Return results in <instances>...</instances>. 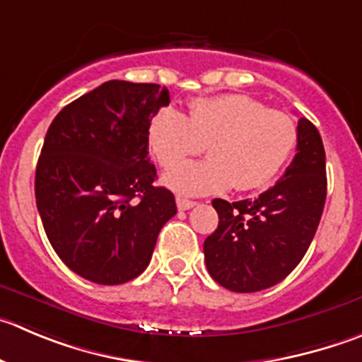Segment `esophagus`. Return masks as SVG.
Masks as SVG:
<instances>
[{
	"instance_id": "obj_1",
	"label": "esophagus",
	"mask_w": 362,
	"mask_h": 362,
	"mask_svg": "<svg viewBox=\"0 0 362 362\" xmlns=\"http://www.w3.org/2000/svg\"><path fill=\"white\" fill-rule=\"evenodd\" d=\"M175 202H177V209H181V211H187V209L194 208L197 202L195 201H190V199H183V197H177L175 199Z\"/></svg>"
}]
</instances>
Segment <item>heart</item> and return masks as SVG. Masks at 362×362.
<instances>
[{
    "instance_id": "b5f03b06",
    "label": "heart",
    "mask_w": 362,
    "mask_h": 362,
    "mask_svg": "<svg viewBox=\"0 0 362 362\" xmlns=\"http://www.w3.org/2000/svg\"><path fill=\"white\" fill-rule=\"evenodd\" d=\"M206 141L204 160L180 163ZM147 142L158 163L170 172L165 187L181 195L222 194L235 185L250 192L274 181L286 167L298 142L295 120L243 94L197 98L188 115L174 106L156 112Z\"/></svg>"
}]
</instances>
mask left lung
<instances>
[{"label":"left lung","instance_id":"obj_1","mask_svg":"<svg viewBox=\"0 0 362 362\" xmlns=\"http://www.w3.org/2000/svg\"><path fill=\"white\" fill-rule=\"evenodd\" d=\"M297 154L281 181L256 199H215L218 227L204 240L209 275L236 293L275 286L311 245L327 197L325 151L315 124L300 117Z\"/></svg>","mask_w":362,"mask_h":362}]
</instances>
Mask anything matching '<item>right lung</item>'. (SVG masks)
I'll return each instance as SVG.
<instances>
[{"mask_svg":"<svg viewBox=\"0 0 362 362\" xmlns=\"http://www.w3.org/2000/svg\"><path fill=\"white\" fill-rule=\"evenodd\" d=\"M170 103L156 83L112 80L65 106L44 139L35 201L54 252L105 286L139 277L161 227L177 213L154 187L147 127Z\"/></svg>","mask_w":362,"mask_h":362,"instance_id":"1","label":"right lung"}]
</instances>
